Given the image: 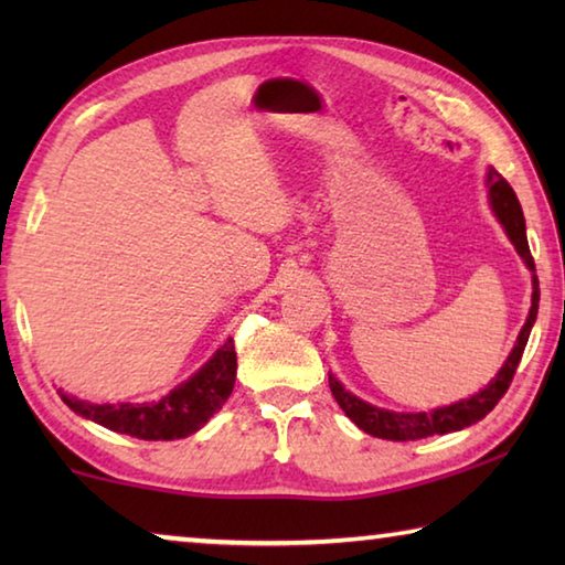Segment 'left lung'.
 I'll use <instances>...</instances> for the list:
<instances>
[{
	"mask_svg": "<svg viewBox=\"0 0 565 565\" xmlns=\"http://www.w3.org/2000/svg\"><path fill=\"white\" fill-rule=\"evenodd\" d=\"M486 186H489V204L493 209L495 218H499L505 236L511 238L515 252H519L523 264L529 266V271L533 274L531 309H529V317H525V323L519 331V339L513 343L509 359L503 361L499 374L478 391V394L456 401V404L438 406L434 411H416V414L369 404V401L353 396L351 391L343 388V384L337 376L329 374V386H331L333 398H337V404L341 406L343 414H347L353 424L361 428V431H366L376 438H386V441H416V438H428L436 434L444 436L451 431H461V428L478 424L486 414H491L493 406L499 404L505 391H509L511 379L523 356L525 343H529L535 317H539L541 289H539V276H535V264L529 248V238H525V218H523L519 199H515V191L495 169H489V174H486Z\"/></svg>",
	"mask_w": 565,
	"mask_h": 565,
	"instance_id": "1",
	"label": "left lung"
}]
</instances>
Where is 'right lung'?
<instances>
[{"label": "right lung", "mask_w": 565, "mask_h": 565, "mask_svg": "<svg viewBox=\"0 0 565 565\" xmlns=\"http://www.w3.org/2000/svg\"><path fill=\"white\" fill-rule=\"evenodd\" d=\"M236 381L234 339H226L196 374L169 391L159 401L145 404H92L60 391L76 416L94 420L109 431L127 434L145 441H174L196 434L232 396Z\"/></svg>", "instance_id": "obj_1"}]
</instances>
